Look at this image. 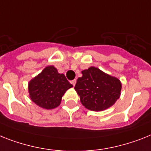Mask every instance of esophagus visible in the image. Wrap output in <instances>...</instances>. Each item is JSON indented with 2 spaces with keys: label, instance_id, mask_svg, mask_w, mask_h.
Segmentation results:
<instances>
[{
  "label": "esophagus",
  "instance_id": "esophagus-1",
  "mask_svg": "<svg viewBox=\"0 0 151 151\" xmlns=\"http://www.w3.org/2000/svg\"><path fill=\"white\" fill-rule=\"evenodd\" d=\"M70 83L73 85V86H75V85H76V79H73V80L70 81Z\"/></svg>",
  "mask_w": 151,
  "mask_h": 151
}]
</instances>
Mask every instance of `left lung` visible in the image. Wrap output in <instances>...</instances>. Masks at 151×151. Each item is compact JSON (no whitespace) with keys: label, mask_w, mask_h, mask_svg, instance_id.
<instances>
[{"label":"left lung","mask_w":151,"mask_h":151,"mask_svg":"<svg viewBox=\"0 0 151 151\" xmlns=\"http://www.w3.org/2000/svg\"><path fill=\"white\" fill-rule=\"evenodd\" d=\"M75 89L80 96L82 104L93 111H102L112 106L119 99L121 83L118 78L90 67L82 72Z\"/></svg>","instance_id":"obj_1"}]
</instances>
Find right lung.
<instances>
[{
    "label": "right lung",
    "mask_w": 151,
    "mask_h": 151,
    "mask_svg": "<svg viewBox=\"0 0 151 151\" xmlns=\"http://www.w3.org/2000/svg\"><path fill=\"white\" fill-rule=\"evenodd\" d=\"M73 85L54 66H48L28 84L30 97L34 103L44 109L58 106L62 96Z\"/></svg>",
    "instance_id": "add662e5"
}]
</instances>
